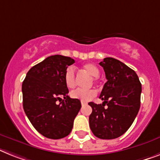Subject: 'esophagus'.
I'll list each match as a JSON object with an SVG mask.
<instances>
[{"instance_id": "34e87169", "label": "esophagus", "mask_w": 160, "mask_h": 160, "mask_svg": "<svg viewBox=\"0 0 160 160\" xmlns=\"http://www.w3.org/2000/svg\"><path fill=\"white\" fill-rule=\"evenodd\" d=\"M81 104H82V105H87V103L84 102V101H81Z\"/></svg>"}]
</instances>
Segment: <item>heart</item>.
Returning a JSON list of instances; mask_svg holds the SVG:
<instances>
[{"instance_id":"1","label":"heart","mask_w":160,"mask_h":160,"mask_svg":"<svg viewBox=\"0 0 160 160\" xmlns=\"http://www.w3.org/2000/svg\"><path fill=\"white\" fill-rule=\"evenodd\" d=\"M82 69L88 74L92 76V80L95 82H97L99 80L100 69L94 64H86L82 66ZM64 82L68 88H73L76 86V74L74 68L72 67H68L64 72ZM96 95V90L94 89H82L78 88L72 91L70 96L72 98L78 99L81 101H89Z\"/></svg>"}]
</instances>
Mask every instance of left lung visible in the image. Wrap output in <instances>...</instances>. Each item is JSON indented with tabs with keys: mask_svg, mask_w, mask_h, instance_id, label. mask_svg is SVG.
<instances>
[{
	"mask_svg": "<svg viewBox=\"0 0 160 160\" xmlns=\"http://www.w3.org/2000/svg\"><path fill=\"white\" fill-rule=\"evenodd\" d=\"M100 65L105 70L107 82L100 96L102 104L88 103L92 108L89 124L96 137L114 139L124 134L137 117L142 84L135 71L118 59L105 58Z\"/></svg>",
	"mask_w": 160,
	"mask_h": 160,
	"instance_id": "obj_1",
	"label": "left lung"
}]
</instances>
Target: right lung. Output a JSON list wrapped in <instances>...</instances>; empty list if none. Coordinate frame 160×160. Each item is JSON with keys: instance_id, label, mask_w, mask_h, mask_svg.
Wrapping results in <instances>:
<instances>
[{"instance_id": "right-lung-1", "label": "right lung", "mask_w": 160, "mask_h": 160, "mask_svg": "<svg viewBox=\"0 0 160 160\" xmlns=\"http://www.w3.org/2000/svg\"><path fill=\"white\" fill-rule=\"evenodd\" d=\"M74 62L64 55L49 56L30 68L22 84L26 115L36 130L50 139L68 136L81 109L80 101L68 96L64 82L65 70Z\"/></svg>"}]
</instances>
